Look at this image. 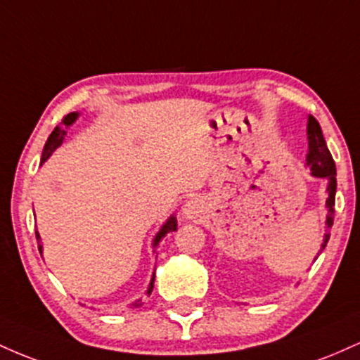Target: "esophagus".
<instances>
[{
    "instance_id": "34e87169",
    "label": "esophagus",
    "mask_w": 360,
    "mask_h": 360,
    "mask_svg": "<svg viewBox=\"0 0 360 360\" xmlns=\"http://www.w3.org/2000/svg\"><path fill=\"white\" fill-rule=\"evenodd\" d=\"M201 217H203V203L198 198H191L189 201H186V205L183 206V218L196 221Z\"/></svg>"
}]
</instances>
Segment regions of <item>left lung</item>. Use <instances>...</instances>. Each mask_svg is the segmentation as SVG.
Wrapping results in <instances>:
<instances>
[{
	"mask_svg": "<svg viewBox=\"0 0 360 360\" xmlns=\"http://www.w3.org/2000/svg\"><path fill=\"white\" fill-rule=\"evenodd\" d=\"M307 131H308L307 164L309 166V169H311V176L325 177V179L328 181V188H326V191H328V198H326V208H328V214H326V233L323 237V242H321V249L318 252V255H320L321 250L326 247V243H328L330 229H332L333 225V213H335L333 206H335V191H337V179H335L337 169H335V162H333V157L330 154L328 147H326L323 134H321L320 123H318L311 115L308 117Z\"/></svg>",
	"mask_w": 360,
	"mask_h": 360,
	"instance_id": "1",
	"label": "left lung"
}]
</instances>
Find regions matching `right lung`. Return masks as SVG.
Masks as SVG:
<instances>
[{
	"instance_id": "add662e5",
	"label": "right lung",
	"mask_w": 360,
	"mask_h": 360,
	"mask_svg": "<svg viewBox=\"0 0 360 360\" xmlns=\"http://www.w3.org/2000/svg\"><path fill=\"white\" fill-rule=\"evenodd\" d=\"M77 117H79V113H77V111H74V113L65 115L64 120H62L60 125L53 128V131H52L51 135H49L47 142H45V147H44V152H42V162H40V164H44L45 160H47L49 157L52 155V152L56 150L57 147H60V143L64 142L65 135H68V131H65V128L71 127L72 123L76 122V120H77ZM176 230H177V220H176L174 214H172V217H169V218H167V221L164 223L162 229H160L159 232H157L155 238H154V242H152V247H154V249H155V247L159 245L160 238L166 237V235H167L169 232H176ZM35 235H37V242H39V250H40V255H42V249H44V247H42V243H40V235H39V232H35ZM154 279H155V272H154V274H152L150 283H148L147 295H150L152 289H154ZM139 303H140V300H139V301H135L134 307H139ZM140 304H142V303H140Z\"/></svg>"
}]
</instances>
